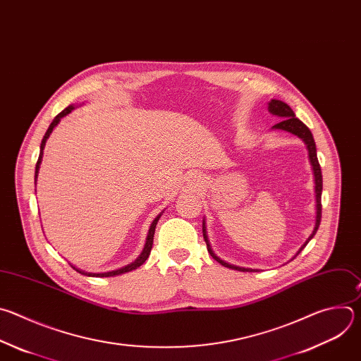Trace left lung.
Returning <instances> with one entry per match:
<instances>
[{
  "label": "left lung",
  "mask_w": 361,
  "mask_h": 361,
  "mask_svg": "<svg viewBox=\"0 0 361 361\" xmlns=\"http://www.w3.org/2000/svg\"><path fill=\"white\" fill-rule=\"evenodd\" d=\"M269 112L274 116H279L281 118V121L279 123H276L274 126H271V129H279V130H286L289 133H293L296 135L298 137H300L305 145L307 148V152H309V161H310V165H312V169H313V176H314V193H316V222H314V229L312 232V235L309 236V239L303 243V246L298 250V253L293 256V259L306 247V245L313 239V236L316 235L319 226H320V219H322V190H323V178H322V169H320V165H319V159H317V152H316V142L313 139V135L310 132V129L299 119L296 118L293 109L287 105L286 102L280 101V99H271L269 102V106H267ZM206 221L203 219L202 222V232H203V239L206 242V246H207V252L210 253V256L219 262L222 266L225 267H229V269H235V270H239V271H259L257 269H250V267H240V266H236V264H232V263H228L225 260H222L218 255H214V252L212 250V246L209 243V239H207V232H206ZM292 259V260H293Z\"/></svg>",
  "instance_id": "8db88e82"
}]
</instances>
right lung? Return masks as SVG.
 Masks as SVG:
<instances>
[{
  "mask_svg": "<svg viewBox=\"0 0 361 361\" xmlns=\"http://www.w3.org/2000/svg\"><path fill=\"white\" fill-rule=\"evenodd\" d=\"M75 109V105H69V106H66L62 112H59L55 118H54V121L51 122V125H49V128L47 129V132H45V135H44V137H42V142H41V147H39V158H38V162H37V165H35V183H37V178H38V172H39V166H41V162H42V157H44V148H45V143H47V139L49 137V135L52 133V130H54V128L59 123V121L63 118V116H66L68 114H71L72 111ZM162 213H164V210L157 216V218L154 219V222L151 224V228H149V232H148V236H147V242H145V246H143V249H142V252H140V255L132 262V263H129V264H126V266H123V267H121V269H116V270H112V271H105V273H91V271H85V270H82V269H78L77 266H74L71 263V266L74 267L78 273H81V274H85V276H90V277H114V276H119V274H125V273H128V271H132V270H135V269H137L139 266H142L143 263H145V260L149 257V255H151V249H152V245H154V235H155V228H157V224H158V221H159V218L162 216Z\"/></svg>",
  "mask_w": 361,
  "mask_h": 361,
  "instance_id": "obj_1",
  "label": "right lung"
}]
</instances>
